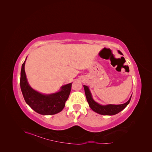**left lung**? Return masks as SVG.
Returning <instances> with one entry per match:
<instances>
[{
  "instance_id": "obj_1",
  "label": "left lung",
  "mask_w": 152,
  "mask_h": 152,
  "mask_svg": "<svg viewBox=\"0 0 152 152\" xmlns=\"http://www.w3.org/2000/svg\"><path fill=\"white\" fill-rule=\"evenodd\" d=\"M118 53L122 55V53L120 51V50H118ZM84 88L85 91V94L86 96V99L87 102L89 103V105L90 108L93 110L94 112L98 113L101 115H115L122 110H123L125 108L128 104L129 103L130 100L131 99V96L130 97L129 99L127 102L125 103L122 104H106V105H102L96 102L93 99V96H92L91 91L89 89V87L87 86H84Z\"/></svg>"
}]
</instances>
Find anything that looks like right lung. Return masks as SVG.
Returning a JSON list of instances; mask_svg holds the SVG:
<instances>
[{"label":"right lung","mask_w":152,"mask_h":152,"mask_svg":"<svg viewBox=\"0 0 152 152\" xmlns=\"http://www.w3.org/2000/svg\"><path fill=\"white\" fill-rule=\"evenodd\" d=\"M25 61L26 59L21 66L20 87L26 103L35 112L44 115H54L62 111L70 95L72 83L61 86L57 93L49 94L40 93L31 88L28 84L25 71Z\"/></svg>","instance_id":"1"}]
</instances>
